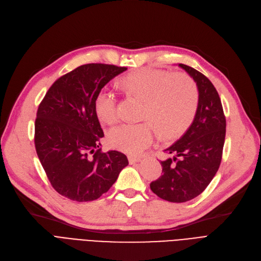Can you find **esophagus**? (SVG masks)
<instances>
[{
	"label": "esophagus",
	"instance_id": "1",
	"mask_svg": "<svg viewBox=\"0 0 261 261\" xmlns=\"http://www.w3.org/2000/svg\"><path fill=\"white\" fill-rule=\"evenodd\" d=\"M128 160H129V163H130V164H135V163H138V162H141L142 159L139 158V156L129 155V156H128Z\"/></svg>",
	"mask_w": 261,
	"mask_h": 261
}]
</instances>
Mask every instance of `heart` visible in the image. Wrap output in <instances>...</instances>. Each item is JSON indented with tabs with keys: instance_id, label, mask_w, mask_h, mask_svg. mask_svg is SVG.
<instances>
[{
	"instance_id": "1",
	"label": "heart",
	"mask_w": 261,
	"mask_h": 261,
	"mask_svg": "<svg viewBox=\"0 0 261 261\" xmlns=\"http://www.w3.org/2000/svg\"><path fill=\"white\" fill-rule=\"evenodd\" d=\"M121 86L145 101L143 118L151 121L163 139L178 137L194 118L198 89L187 73L143 69L123 77ZM95 111L100 121L115 122L119 117L116 94L108 88L101 89L95 99ZM151 123L119 124L109 131L108 143L119 151L139 154L156 139V127Z\"/></svg>"
}]
</instances>
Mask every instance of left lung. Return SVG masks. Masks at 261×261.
<instances>
[{
  "instance_id": "left-lung-1",
  "label": "left lung",
  "mask_w": 261,
  "mask_h": 261,
  "mask_svg": "<svg viewBox=\"0 0 261 261\" xmlns=\"http://www.w3.org/2000/svg\"><path fill=\"white\" fill-rule=\"evenodd\" d=\"M179 66L196 82L198 106L187 132L164 150L174 156L161 161L162 176L150 184L155 195L171 202L191 200L205 191L220 167L226 134V118L217 89L194 68Z\"/></svg>"
}]
</instances>
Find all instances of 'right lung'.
<instances>
[{
    "instance_id": "obj_1",
    "label": "right lung",
    "mask_w": 261,
    "mask_h": 261,
    "mask_svg": "<svg viewBox=\"0 0 261 261\" xmlns=\"http://www.w3.org/2000/svg\"><path fill=\"white\" fill-rule=\"evenodd\" d=\"M126 67L86 64L56 80L40 102L35 148L53 189L79 202L99 198L129 162L123 153L102 152L105 137L95 111L97 94Z\"/></svg>"
}]
</instances>
